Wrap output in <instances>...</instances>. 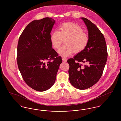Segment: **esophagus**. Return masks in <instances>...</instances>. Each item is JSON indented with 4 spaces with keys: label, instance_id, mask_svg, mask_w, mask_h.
<instances>
[{
    "label": "esophagus",
    "instance_id": "1",
    "mask_svg": "<svg viewBox=\"0 0 121 121\" xmlns=\"http://www.w3.org/2000/svg\"><path fill=\"white\" fill-rule=\"evenodd\" d=\"M62 60H63V61L64 62H67V58H64V57L62 58Z\"/></svg>",
    "mask_w": 121,
    "mask_h": 121
}]
</instances>
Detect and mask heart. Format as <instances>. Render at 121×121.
Wrapping results in <instances>:
<instances>
[{"label": "heart", "mask_w": 121, "mask_h": 121, "mask_svg": "<svg viewBox=\"0 0 121 121\" xmlns=\"http://www.w3.org/2000/svg\"><path fill=\"white\" fill-rule=\"evenodd\" d=\"M50 40L52 46L56 49L58 48L65 40V45L59 49L58 52L61 56L67 57L73 52L79 53L83 51L87 46L89 37L80 26L69 22L61 24L58 31L53 32Z\"/></svg>", "instance_id": "1"}]
</instances>
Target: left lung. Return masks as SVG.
I'll return each mask as SVG.
<instances>
[{
  "label": "left lung",
  "mask_w": 121,
  "mask_h": 121,
  "mask_svg": "<svg viewBox=\"0 0 121 121\" xmlns=\"http://www.w3.org/2000/svg\"><path fill=\"white\" fill-rule=\"evenodd\" d=\"M88 31L89 42L86 48L69 58V73L71 84L78 89H87L96 84L103 74L108 58L104 35L97 27L86 18H81ZM81 62H86L83 66Z\"/></svg>",
  "instance_id": "1"
}]
</instances>
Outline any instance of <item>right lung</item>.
I'll use <instances>...</instances> for the list:
<instances>
[{
    "label": "right lung",
    "mask_w": 121,
    "mask_h": 121,
    "mask_svg": "<svg viewBox=\"0 0 121 121\" xmlns=\"http://www.w3.org/2000/svg\"><path fill=\"white\" fill-rule=\"evenodd\" d=\"M51 17L33 21L20 35L17 61L23 80L32 89L45 91L54 84L62 58L52 48Z\"/></svg>",
    "instance_id": "1"
}]
</instances>
